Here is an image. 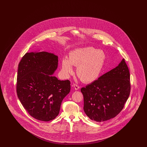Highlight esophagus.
<instances>
[{"label":"esophagus","mask_w":147,"mask_h":147,"mask_svg":"<svg viewBox=\"0 0 147 147\" xmlns=\"http://www.w3.org/2000/svg\"><path fill=\"white\" fill-rule=\"evenodd\" d=\"M73 86L74 87V88L75 89V90H78V89H79V88H80V86L78 85H77L76 84H74L73 85Z\"/></svg>","instance_id":"obj_1"}]
</instances>
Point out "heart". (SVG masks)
<instances>
[{"mask_svg":"<svg viewBox=\"0 0 147 147\" xmlns=\"http://www.w3.org/2000/svg\"><path fill=\"white\" fill-rule=\"evenodd\" d=\"M106 56L102 50L91 47L72 51L69 59L64 58L62 61V70L68 76L73 73L72 65L78 67L77 76L84 83H92L99 77L105 64Z\"/></svg>","mask_w":147,"mask_h":147,"instance_id":"heart-1","label":"heart"}]
</instances>
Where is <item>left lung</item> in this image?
I'll list each match as a JSON object with an SVG mask.
<instances>
[{"label":"left lung","instance_id":"obj_1","mask_svg":"<svg viewBox=\"0 0 147 147\" xmlns=\"http://www.w3.org/2000/svg\"><path fill=\"white\" fill-rule=\"evenodd\" d=\"M130 91V73L123 59L115 68L81 89L84 112L99 122L114 118L124 107Z\"/></svg>","mask_w":147,"mask_h":147}]
</instances>
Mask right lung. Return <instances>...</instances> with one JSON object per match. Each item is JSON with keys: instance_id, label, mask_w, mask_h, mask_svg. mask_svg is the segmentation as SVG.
Masks as SVG:
<instances>
[{"instance_id": "add662e5", "label": "right lung", "mask_w": 147, "mask_h": 147, "mask_svg": "<svg viewBox=\"0 0 147 147\" xmlns=\"http://www.w3.org/2000/svg\"><path fill=\"white\" fill-rule=\"evenodd\" d=\"M58 56L42 51L26 53L18 65L16 92L21 104L34 118L49 121L58 115L62 101L70 92L69 80L52 75Z\"/></svg>"}]
</instances>
